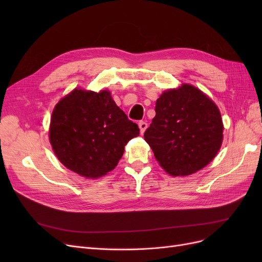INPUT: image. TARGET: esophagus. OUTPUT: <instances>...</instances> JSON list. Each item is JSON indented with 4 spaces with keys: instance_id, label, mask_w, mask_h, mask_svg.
Here are the masks:
<instances>
[{
    "instance_id": "obj_1",
    "label": "esophagus",
    "mask_w": 262,
    "mask_h": 262,
    "mask_svg": "<svg viewBox=\"0 0 262 262\" xmlns=\"http://www.w3.org/2000/svg\"><path fill=\"white\" fill-rule=\"evenodd\" d=\"M139 128H140L141 133H144V131H145L146 128H147V123H146L145 121H140V122H139Z\"/></svg>"
}]
</instances>
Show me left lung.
Listing matches in <instances>:
<instances>
[{"mask_svg":"<svg viewBox=\"0 0 262 262\" xmlns=\"http://www.w3.org/2000/svg\"><path fill=\"white\" fill-rule=\"evenodd\" d=\"M155 117L144 132L160 165L171 176L202 169L223 140V122L216 105L200 90L184 84L156 100Z\"/></svg>","mask_w":262,"mask_h":262,"instance_id":"1","label":"left lung"}]
</instances>
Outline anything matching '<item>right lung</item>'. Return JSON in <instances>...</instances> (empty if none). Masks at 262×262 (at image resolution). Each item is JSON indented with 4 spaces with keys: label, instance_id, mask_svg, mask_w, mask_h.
Here are the masks:
<instances>
[{
    "label": "right lung",
    "instance_id": "obj_1",
    "mask_svg": "<svg viewBox=\"0 0 262 262\" xmlns=\"http://www.w3.org/2000/svg\"><path fill=\"white\" fill-rule=\"evenodd\" d=\"M140 129L107 91L74 90L53 109L50 143L67 168L86 178L112 171Z\"/></svg>",
    "mask_w": 262,
    "mask_h": 262
}]
</instances>
